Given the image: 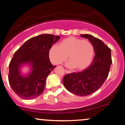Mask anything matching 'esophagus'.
I'll return each mask as SVG.
<instances>
[{"mask_svg": "<svg viewBox=\"0 0 125 125\" xmlns=\"http://www.w3.org/2000/svg\"><path fill=\"white\" fill-rule=\"evenodd\" d=\"M65 72H66V73H71V71H68V70H66H66H65Z\"/></svg>", "mask_w": 125, "mask_h": 125, "instance_id": "obj_1", "label": "esophagus"}]
</instances>
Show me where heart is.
Instances as JSON below:
<instances>
[{"mask_svg":"<svg viewBox=\"0 0 125 125\" xmlns=\"http://www.w3.org/2000/svg\"><path fill=\"white\" fill-rule=\"evenodd\" d=\"M48 54L53 64H62L67 59L68 55L71 61L67 63V66L82 70L91 63L94 55V48L87 40L71 36L62 40L60 46H52Z\"/></svg>","mask_w":125,"mask_h":125,"instance_id":"b5f03b06","label":"heart"}]
</instances>
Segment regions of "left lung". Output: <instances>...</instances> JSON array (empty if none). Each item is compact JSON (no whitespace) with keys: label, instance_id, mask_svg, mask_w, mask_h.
I'll return each mask as SVG.
<instances>
[{"label":"left lung","instance_id":"1","mask_svg":"<svg viewBox=\"0 0 125 125\" xmlns=\"http://www.w3.org/2000/svg\"><path fill=\"white\" fill-rule=\"evenodd\" d=\"M88 40L94 48V61L89 66L80 72L67 74L63 79L66 89L79 96L90 95L104 83L111 66V50L101 40L89 34L81 35Z\"/></svg>","mask_w":125,"mask_h":125}]
</instances>
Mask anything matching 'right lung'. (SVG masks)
<instances>
[{
	"instance_id": "add662e5",
	"label": "right lung",
	"mask_w": 125,
	"mask_h": 125,
	"mask_svg": "<svg viewBox=\"0 0 125 125\" xmlns=\"http://www.w3.org/2000/svg\"><path fill=\"white\" fill-rule=\"evenodd\" d=\"M61 37L43 34L27 41L14 54L9 64V82L11 88L18 96L31 99L44 91L46 79L56 67L49 58V51ZM25 65L30 67V72L21 73Z\"/></svg>"
}]
</instances>
